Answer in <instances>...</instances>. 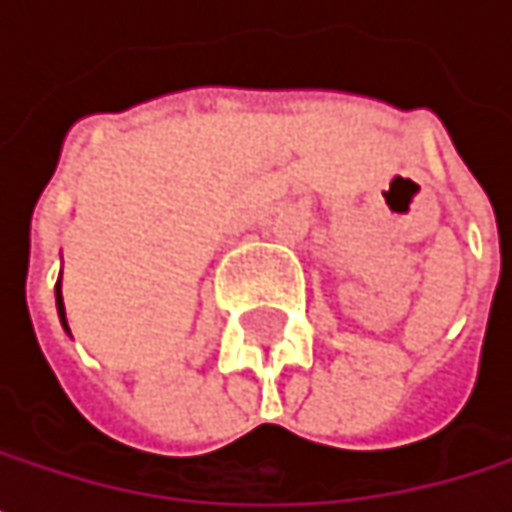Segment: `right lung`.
<instances>
[{"label":"right lung","instance_id":"right-lung-1","mask_svg":"<svg viewBox=\"0 0 512 512\" xmlns=\"http://www.w3.org/2000/svg\"><path fill=\"white\" fill-rule=\"evenodd\" d=\"M55 308H58V320H61L64 332L70 335V329H67V317H64V299H61V275H58V284H55Z\"/></svg>","mask_w":512,"mask_h":512}]
</instances>
